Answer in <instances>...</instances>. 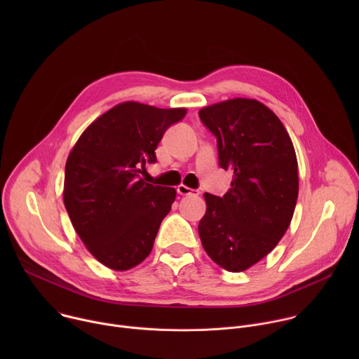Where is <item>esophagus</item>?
Returning <instances> with one entry per match:
<instances>
[{"label": "esophagus", "instance_id": "1", "mask_svg": "<svg viewBox=\"0 0 359 359\" xmlns=\"http://www.w3.org/2000/svg\"><path fill=\"white\" fill-rule=\"evenodd\" d=\"M177 193L182 194V196H198V194H200L198 190L190 189V187H187V186H184V184L177 186Z\"/></svg>", "mask_w": 359, "mask_h": 359}]
</instances>
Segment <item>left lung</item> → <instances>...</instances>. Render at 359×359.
<instances>
[{
  "mask_svg": "<svg viewBox=\"0 0 359 359\" xmlns=\"http://www.w3.org/2000/svg\"><path fill=\"white\" fill-rule=\"evenodd\" d=\"M201 123L217 140L219 166L233 172L219 197L204 193L198 236L222 269L244 271L278 244L298 197V165L281 121L255 99L236 97L203 108Z\"/></svg>",
  "mask_w": 359,
  "mask_h": 359,
  "instance_id": "left-lung-1",
  "label": "left lung"
}]
</instances>
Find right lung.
<instances>
[{
	"mask_svg": "<svg viewBox=\"0 0 359 359\" xmlns=\"http://www.w3.org/2000/svg\"><path fill=\"white\" fill-rule=\"evenodd\" d=\"M186 109L125 102L99 116L78 139L65 166L64 203L72 226L93 257L125 271L153 248L176 190L146 183L165 132Z\"/></svg>",
	"mask_w": 359,
	"mask_h": 359,
	"instance_id": "obj_1",
	"label": "right lung"
}]
</instances>
